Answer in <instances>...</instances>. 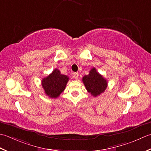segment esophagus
Masks as SVG:
<instances>
[{"label": "esophagus", "instance_id": "obj_1", "mask_svg": "<svg viewBox=\"0 0 151 151\" xmlns=\"http://www.w3.org/2000/svg\"><path fill=\"white\" fill-rule=\"evenodd\" d=\"M73 78H74V79H78L79 78V73L78 72H75L74 73H73Z\"/></svg>", "mask_w": 151, "mask_h": 151}]
</instances>
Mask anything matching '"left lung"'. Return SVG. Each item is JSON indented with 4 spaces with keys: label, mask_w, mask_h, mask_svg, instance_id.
Listing matches in <instances>:
<instances>
[{
    "label": "left lung",
    "mask_w": 151,
    "mask_h": 151,
    "mask_svg": "<svg viewBox=\"0 0 151 151\" xmlns=\"http://www.w3.org/2000/svg\"><path fill=\"white\" fill-rule=\"evenodd\" d=\"M82 80L87 91L94 97L104 93L107 86V80L96 71L95 68H93Z\"/></svg>",
    "instance_id": "8db88e82"
}]
</instances>
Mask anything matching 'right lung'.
<instances>
[{"instance_id":"add662e5","label":"right lung","mask_w":151,"mask_h":151,"mask_svg":"<svg viewBox=\"0 0 151 151\" xmlns=\"http://www.w3.org/2000/svg\"><path fill=\"white\" fill-rule=\"evenodd\" d=\"M68 80V77L61 74L59 70L55 68L51 73L42 80V86L47 96L56 98L65 89Z\"/></svg>"}]
</instances>
